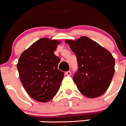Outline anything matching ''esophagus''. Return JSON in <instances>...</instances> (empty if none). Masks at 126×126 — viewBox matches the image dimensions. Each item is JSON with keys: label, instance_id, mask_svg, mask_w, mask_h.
Here are the masks:
<instances>
[{"label": "esophagus", "instance_id": "1", "mask_svg": "<svg viewBox=\"0 0 126 126\" xmlns=\"http://www.w3.org/2000/svg\"><path fill=\"white\" fill-rule=\"evenodd\" d=\"M65 74H66L67 76H71V72L70 71H67L66 73H65Z\"/></svg>", "mask_w": 126, "mask_h": 126}]
</instances>
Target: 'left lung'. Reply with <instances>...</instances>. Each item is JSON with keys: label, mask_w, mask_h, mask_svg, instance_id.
Instances as JSON below:
<instances>
[{"label": "left lung", "mask_w": 126, "mask_h": 126, "mask_svg": "<svg viewBox=\"0 0 126 126\" xmlns=\"http://www.w3.org/2000/svg\"><path fill=\"white\" fill-rule=\"evenodd\" d=\"M65 42L77 57L78 70L73 80L80 93L91 98L102 95L115 72V59L110 52L86 36Z\"/></svg>", "instance_id": "8db88e82"}]
</instances>
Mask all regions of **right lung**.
Returning <instances> with one entry per match:
<instances>
[{
    "instance_id": "1",
    "label": "right lung",
    "mask_w": 126,
    "mask_h": 126,
    "mask_svg": "<svg viewBox=\"0 0 126 126\" xmlns=\"http://www.w3.org/2000/svg\"><path fill=\"white\" fill-rule=\"evenodd\" d=\"M61 41L40 38L25 50L19 59L21 82L32 98L48 102L55 96L64 77L58 69L60 59L54 54Z\"/></svg>"
}]
</instances>
